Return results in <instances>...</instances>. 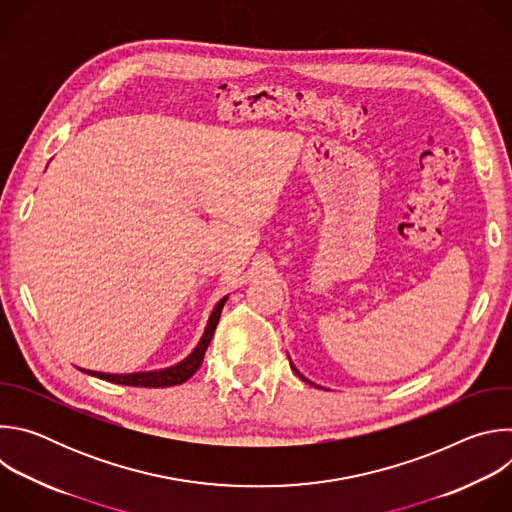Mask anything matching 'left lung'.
Listing matches in <instances>:
<instances>
[{
  "instance_id": "obj_1",
  "label": "left lung",
  "mask_w": 512,
  "mask_h": 512,
  "mask_svg": "<svg viewBox=\"0 0 512 512\" xmlns=\"http://www.w3.org/2000/svg\"><path fill=\"white\" fill-rule=\"evenodd\" d=\"M291 369H294V373H296V375H300V371H298V369H296V367H294V364H291ZM300 379H304V381H308V379H306V377H302V375H300ZM308 383H310V381H308ZM312 385H314V383H312Z\"/></svg>"
}]
</instances>
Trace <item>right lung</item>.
Segmentation results:
<instances>
[{
  "mask_svg": "<svg viewBox=\"0 0 512 512\" xmlns=\"http://www.w3.org/2000/svg\"><path fill=\"white\" fill-rule=\"evenodd\" d=\"M227 298H223L221 302H218L208 318V324H206V330L198 342V346L178 364H174V367L170 369H162V371H148V373H131V375H109V373H97V371H85L81 369L83 373L87 375H93L97 379H103V381H109V383H115V385H127V387H150V389H160V387H174V385H182L186 383L202 364V358H204V352L212 340V334L216 330V324H218V318H221V312H223V306H225Z\"/></svg>",
  "mask_w": 512,
  "mask_h": 512,
  "instance_id": "obj_1",
  "label": "right lung"
}]
</instances>
